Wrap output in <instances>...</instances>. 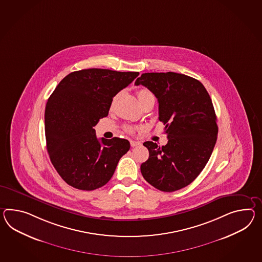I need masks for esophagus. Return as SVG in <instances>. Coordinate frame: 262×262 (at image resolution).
Returning a JSON list of instances; mask_svg holds the SVG:
<instances>
[{
	"instance_id": "esophagus-1",
	"label": "esophagus",
	"mask_w": 262,
	"mask_h": 262,
	"mask_svg": "<svg viewBox=\"0 0 262 262\" xmlns=\"http://www.w3.org/2000/svg\"><path fill=\"white\" fill-rule=\"evenodd\" d=\"M139 145H140V143H138V142H136V141L130 140V146H132V147H136V146H139Z\"/></svg>"
}]
</instances>
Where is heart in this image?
Here are the masks:
<instances>
[{
    "mask_svg": "<svg viewBox=\"0 0 262 262\" xmlns=\"http://www.w3.org/2000/svg\"><path fill=\"white\" fill-rule=\"evenodd\" d=\"M152 96V94L149 92V91H147V90L142 89L139 90L138 92H137V97H138V99H139V101H142L144 98H146L147 96ZM127 130L128 132H132L133 130V128H127Z\"/></svg>",
    "mask_w": 262,
    "mask_h": 262,
    "instance_id": "obj_1",
    "label": "heart"
}]
</instances>
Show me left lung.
<instances>
[{
    "label": "left lung",
    "mask_w": 262,
    "mask_h": 262,
    "mask_svg": "<svg viewBox=\"0 0 262 262\" xmlns=\"http://www.w3.org/2000/svg\"><path fill=\"white\" fill-rule=\"evenodd\" d=\"M135 85L156 96L168 139L162 147L144 143L149 156L141 173L161 191H176L198 177L215 147L217 117L210 96L197 79L173 72L142 74Z\"/></svg>",
    "instance_id": "left-lung-1"
}]
</instances>
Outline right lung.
I'll list each match as a JSON object with an SVG mask.
<instances>
[{"label": "right lung", "instance_id": "add662e5", "mask_svg": "<svg viewBox=\"0 0 262 262\" xmlns=\"http://www.w3.org/2000/svg\"><path fill=\"white\" fill-rule=\"evenodd\" d=\"M138 72L84 69L64 77L45 107L46 147L52 164L68 185L95 190L106 185L129 149V142L97 139L94 127L108 116L114 96Z\"/></svg>", "mask_w": 262, "mask_h": 262}]
</instances>
